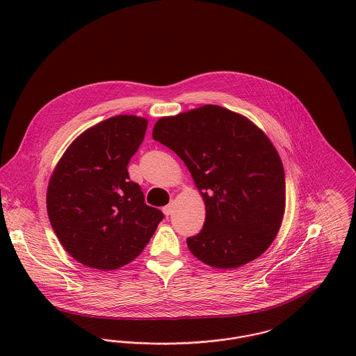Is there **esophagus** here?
<instances>
[{
  "instance_id": "obj_1",
  "label": "esophagus",
  "mask_w": 356,
  "mask_h": 356,
  "mask_svg": "<svg viewBox=\"0 0 356 356\" xmlns=\"http://www.w3.org/2000/svg\"><path fill=\"white\" fill-rule=\"evenodd\" d=\"M163 212H164V215H167V216L174 212V200H171L165 207H163Z\"/></svg>"
}]
</instances>
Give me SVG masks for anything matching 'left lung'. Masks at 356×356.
<instances>
[{
  "instance_id": "8db88e82",
  "label": "left lung",
  "mask_w": 356,
  "mask_h": 356,
  "mask_svg": "<svg viewBox=\"0 0 356 356\" xmlns=\"http://www.w3.org/2000/svg\"><path fill=\"white\" fill-rule=\"evenodd\" d=\"M152 137L181 157L203 197V230L186 240L193 256L213 268H237L264 254L286 199L281 157L263 130L207 104L160 118Z\"/></svg>"
}]
</instances>
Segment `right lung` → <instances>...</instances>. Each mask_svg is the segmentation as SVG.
<instances>
[{
    "instance_id": "obj_1",
    "label": "right lung",
    "mask_w": 356,
    "mask_h": 356,
    "mask_svg": "<svg viewBox=\"0 0 356 356\" xmlns=\"http://www.w3.org/2000/svg\"><path fill=\"white\" fill-rule=\"evenodd\" d=\"M148 119L118 115L89 127L63 153L51 172L47 209L51 227L76 261L116 270L144 251L163 219L144 203L127 164L140 148Z\"/></svg>"
}]
</instances>
